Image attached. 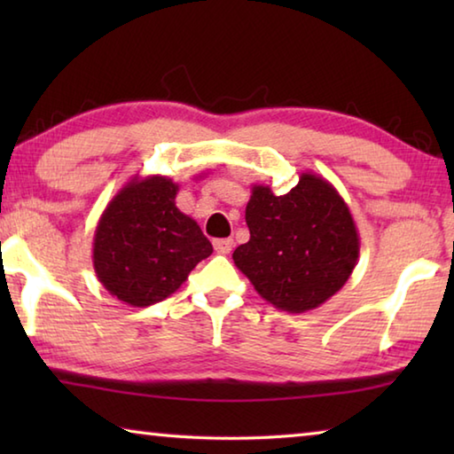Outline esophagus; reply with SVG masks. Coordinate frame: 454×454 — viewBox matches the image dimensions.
Wrapping results in <instances>:
<instances>
[{"label": "esophagus", "mask_w": 454, "mask_h": 454, "mask_svg": "<svg viewBox=\"0 0 454 454\" xmlns=\"http://www.w3.org/2000/svg\"><path fill=\"white\" fill-rule=\"evenodd\" d=\"M232 248H234L232 238H220V240H214V250H216L218 254H230Z\"/></svg>", "instance_id": "34e87169"}]
</instances>
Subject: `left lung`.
<instances>
[{"label":"left lung","instance_id":"left-lung-1","mask_svg":"<svg viewBox=\"0 0 454 454\" xmlns=\"http://www.w3.org/2000/svg\"><path fill=\"white\" fill-rule=\"evenodd\" d=\"M246 224L250 240L234 250V264L278 310L318 309L347 284L358 262L360 238L348 204L314 172H302L282 196L254 184Z\"/></svg>","mask_w":454,"mask_h":454}]
</instances>
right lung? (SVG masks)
Returning a JSON list of instances; mask_svg holds the SVG:
<instances>
[{
	"mask_svg": "<svg viewBox=\"0 0 454 454\" xmlns=\"http://www.w3.org/2000/svg\"><path fill=\"white\" fill-rule=\"evenodd\" d=\"M168 176H134L98 220L91 260L98 280L118 301L150 306L174 294L212 244L176 206Z\"/></svg>",
	"mask_w": 454,
	"mask_h": 454,
	"instance_id": "1",
	"label": "right lung"
}]
</instances>
